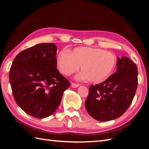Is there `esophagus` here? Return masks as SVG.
<instances>
[{
	"mask_svg": "<svg viewBox=\"0 0 149 149\" xmlns=\"http://www.w3.org/2000/svg\"><path fill=\"white\" fill-rule=\"evenodd\" d=\"M71 85H72V87H73V88H77V87L79 86V84L74 83H72Z\"/></svg>",
	"mask_w": 149,
	"mask_h": 149,
	"instance_id": "obj_1",
	"label": "esophagus"
}]
</instances>
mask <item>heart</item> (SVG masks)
Listing matches in <instances>:
<instances>
[{"label":"heart","instance_id":"obj_1","mask_svg":"<svg viewBox=\"0 0 149 149\" xmlns=\"http://www.w3.org/2000/svg\"><path fill=\"white\" fill-rule=\"evenodd\" d=\"M116 63L117 58L112 52L92 47L75 48L70 54L62 50L57 57L58 67L64 75H71L81 66V77L92 83H101L109 77Z\"/></svg>","mask_w":149,"mask_h":149}]
</instances>
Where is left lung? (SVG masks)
<instances>
[{"label": "left lung", "mask_w": 149, "mask_h": 149, "mask_svg": "<svg viewBox=\"0 0 149 149\" xmlns=\"http://www.w3.org/2000/svg\"><path fill=\"white\" fill-rule=\"evenodd\" d=\"M138 68L126 57L118 58L117 70L104 82L90 86L85 107L96 120L120 117L129 109L138 86Z\"/></svg>", "instance_id": "8db88e82"}]
</instances>
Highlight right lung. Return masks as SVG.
<instances>
[{
	"mask_svg": "<svg viewBox=\"0 0 149 149\" xmlns=\"http://www.w3.org/2000/svg\"><path fill=\"white\" fill-rule=\"evenodd\" d=\"M57 47L38 44L17 55L10 70V82L17 104L33 117L52 115L70 83L57 69Z\"/></svg>",
	"mask_w": 149,
	"mask_h": 149,
	"instance_id": "add662e5",
	"label": "right lung"
}]
</instances>
